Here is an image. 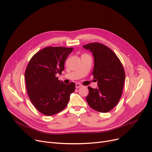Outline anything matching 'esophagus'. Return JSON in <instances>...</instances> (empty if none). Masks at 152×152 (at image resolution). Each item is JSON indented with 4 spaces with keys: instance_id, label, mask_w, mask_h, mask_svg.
I'll return each instance as SVG.
<instances>
[{
    "instance_id": "1",
    "label": "esophagus",
    "mask_w": 152,
    "mask_h": 152,
    "mask_svg": "<svg viewBox=\"0 0 152 152\" xmlns=\"http://www.w3.org/2000/svg\"><path fill=\"white\" fill-rule=\"evenodd\" d=\"M82 86V85L81 83H76V84H75V87H76L77 88H80Z\"/></svg>"
}]
</instances>
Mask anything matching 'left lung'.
<instances>
[{"mask_svg": "<svg viewBox=\"0 0 152 152\" xmlns=\"http://www.w3.org/2000/svg\"><path fill=\"white\" fill-rule=\"evenodd\" d=\"M83 47L93 53L92 75L99 86L98 88L88 87L86 100L94 110L108 112L117 105L122 96L125 80L124 66L116 54L104 44L93 42Z\"/></svg>", "mask_w": 152, "mask_h": 152, "instance_id": "left-lung-1", "label": "left lung"}]
</instances>
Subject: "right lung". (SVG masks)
I'll return each instance as SVG.
<instances>
[{"label": "right lung", "instance_id": "add662e5", "mask_svg": "<svg viewBox=\"0 0 152 152\" xmlns=\"http://www.w3.org/2000/svg\"><path fill=\"white\" fill-rule=\"evenodd\" d=\"M73 48L45 47L35 54L27 66V92L34 106L42 114L52 116L63 110L74 92L75 83L65 84L56 76L62 74L64 62Z\"/></svg>", "mask_w": 152, "mask_h": 152}]
</instances>
